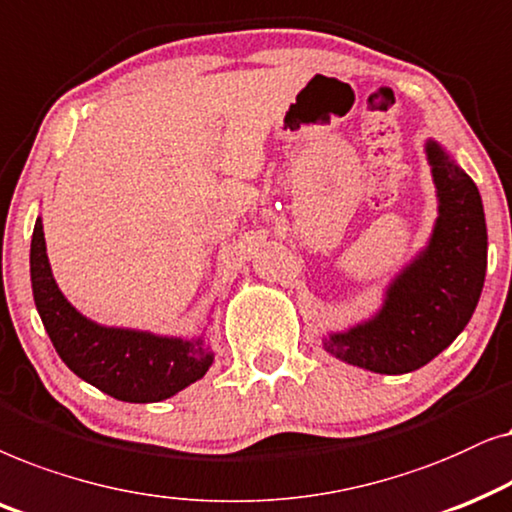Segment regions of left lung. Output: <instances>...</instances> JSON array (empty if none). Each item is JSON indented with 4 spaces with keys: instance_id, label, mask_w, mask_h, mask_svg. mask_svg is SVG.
Wrapping results in <instances>:
<instances>
[{
    "instance_id": "1",
    "label": "left lung",
    "mask_w": 512,
    "mask_h": 512,
    "mask_svg": "<svg viewBox=\"0 0 512 512\" xmlns=\"http://www.w3.org/2000/svg\"><path fill=\"white\" fill-rule=\"evenodd\" d=\"M438 217L431 238L386 285L374 316L327 332L323 349L377 374H405L447 349L480 302L487 222L475 182L438 140H426Z\"/></svg>"
}]
</instances>
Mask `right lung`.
<instances>
[{
	"mask_svg": "<svg viewBox=\"0 0 512 512\" xmlns=\"http://www.w3.org/2000/svg\"><path fill=\"white\" fill-rule=\"evenodd\" d=\"M32 295L63 363L79 379L124 403H159L199 381L213 365L203 335L192 339L109 327L86 318L60 292L37 217L30 245Z\"/></svg>",
	"mask_w": 512,
	"mask_h": 512,
	"instance_id": "add662e5",
	"label": "right lung"
}]
</instances>
